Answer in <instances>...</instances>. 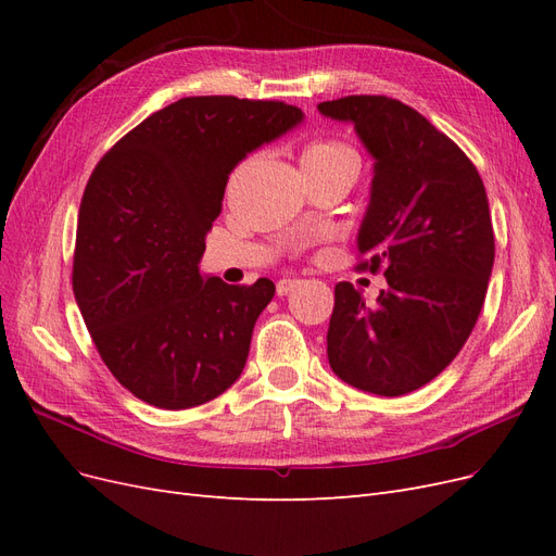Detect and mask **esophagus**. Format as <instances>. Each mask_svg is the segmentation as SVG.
Masks as SVG:
<instances>
[{
	"instance_id": "34e87169",
	"label": "esophagus",
	"mask_w": 556,
	"mask_h": 556,
	"mask_svg": "<svg viewBox=\"0 0 556 556\" xmlns=\"http://www.w3.org/2000/svg\"><path fill=\"white\" fill-rule=\"evenodd\" d=\"M296 285H299V280H294V278H280L276 282V292H278V296H288L290 292H294Z\"/></svg>"
}]
</instances>
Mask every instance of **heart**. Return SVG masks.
<instances>
[{
	"instance_id": "obj_1",
	"label": "heart",
	"mask_w": 556,
	"mask_h": 556,
	"mask_svg": "<svg viewBox=\"0 0 556 556\" xmlns=\"http://www.w3.org/2000/svg\"><path fill=\"white\" fill-rule=\"evenodd\" d=\"M301 162H304V166L306 164L308 166H325V164H339V162L357 164L359 160H357L355 148H352L350 143L327 137V139L311 141L304 150V157H301Z\"/></svg>"
}]
</instances>
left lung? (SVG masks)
Returning <instances> with one entry per match:
<instances>
[{"label":"left lung","instance_id":"left-lung-1","mask_svg":"<svg viewBox=\"0 0 556 556\" xmlns=\"http://www.w3.org/2000/svg\"><path fill=\"white\" fill-rule=\"evenodd\" d=\"M317 109L355 125L376 157L357 268H382L390 285L374 308L336 285L329 364L357 390L408 394L459 355L482 311L494 266L484 185L464 150L399 99L350 94Z\"/></svg>","mask_w":556,"mask_h":556}]
</instances>
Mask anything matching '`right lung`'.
Listing matches in <instances>:
<instances>
[{"label": "right lung", "mask_w": 556, "mask_h": 556, "mask_svg": "<svg viewBox=\"0 0 556 556\" xmlns=\"http://www.w3.org/2000/svg\"><path fill=\"white\" fill-rule=\"evenodd\" d=\"M276 99L182 97L99 160L80 199L74 294L99 357L134 396L201 406L241 376L276 285L201 278L229 174L301 123Z\"/></svg>", "instance_id": "add662e5"}]
</instances>
